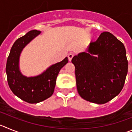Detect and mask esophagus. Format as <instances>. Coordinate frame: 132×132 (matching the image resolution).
<instances>
[{
  "label": "esophagus",
  "mask_w": 132,
  "mask_h": 132,
  "mask_svg": "<svg viewBox=\"0 0 132 132\" xmlns=\"http://www.w3.org/2000/svg\"><path fill=\"white\" fill-rule=\"evenodd\" d=\"M73 56V53H69L68 55V60L69 61H71Z\"/></svg>",
  "instance_id": "34e87169"
}]
</instances>
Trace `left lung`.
Segmentation results:
<instances>
[{"mask_svg": "<svg viewBox=\"0 0 132 132\" xmlns=\"http://www.w3.org/2000/svg\"><path fill=\"white\" fill-rule=\"evenodd\" d=\"M77 89L81 97L91 103L104 104L122 91L128 73L124 44L109 32L91 41L87 53L74 56Z\"/></svg>", "mask_w": 132, "mask_h": 132, "instance_id": "1", "label": "left lung"}]
</instances>
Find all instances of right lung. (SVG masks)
I'll return each mask as SVG.
<instances>
[{
  "label": "right lung",
  "mask_w": 132,
  "mask_h": 132,
  "mask_svg": "<svg viewBox=\"0 0 132 132\" xmlns=\"http://www.w3.org/2000/svg\"><path fill=\"white\" fill-rule=\"evenodd\" d=\"M40 34V31L31 30L18 39L12 47L6 66L8 84L13 93L22 100L31 104L43 101L53 94L58 74L60 69L68 62L66 57L39 76L28 78L23 76L19 69L20 54L23 48Z\"/></svg>",
  "instance_id": "add662e5"
}]
</instances>
